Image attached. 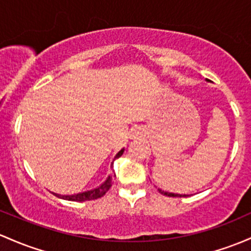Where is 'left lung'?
I'll return each mask as SVG.
<instances>
[{"label": "left lung", "instance_id": "obj_1", "mask_svg": "<svg viewBox=\"0 0 251 251\" xmlns=\"http://www.w3.org/2000/svg\"><path fill=\"white\" fill-rule=\"evenodd\" d=\"M158 192L161 193V194H163V195H167V197H187L186 194H174V193H168V192H164V191H162V189H158Z\"/></svg>", "mask_w": 251, "mask_h": 251}]
</instances>
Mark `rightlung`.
Here are the masks:
<instances>
[{
    "label": "right lung",
    "instance_id": "add662e5",
    "mask_svg": "<svg viewBox=\"0 0 251 251\" xmlns=\"http://www.w3.org/2000/svg\"><path fill=\"white\" fill-rule=\"evenodd\" d=\"M123 152H124V149L117 153L115 158L120 157L121 155H123ZM113 181H114L113 176H108V178H107V180L104 181V182L101 184L100 187H98V188H95V189H92V191H88L84 193H78V194H74V195H60V194H56V193H53V194L56 195V197L60 198V199L70 200V201L81 202V201H87V200H95V199H99V198L103 197V195L109 191V188H111L112 184H113Z\"/></svg>",
    "mask_w": 251,
    "mask_h": 251
}]
</instances>
